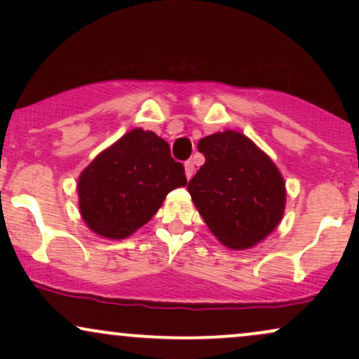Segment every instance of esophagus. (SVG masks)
<instances>
[{
	"label": "esophagus",
	"mask_w": 359,
	"mask_h": 359,
	"mask_svg": "<svg viewBox=\"0 0 359 359\" xmlns=\"http://www.w3.org/2000/svg\"><path fill=\"white\" fill-rule=\"evenodd\" d=\"M184 167H185V175H187V180H191L192 175H194V163H192V160H187V162L184 163Z\"/></svg>",
	"instance_id": "1"
}]
</instances>
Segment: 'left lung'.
<instances>
[{
  "label": "left lung",
  "instance_id": "8db88e82",
  "mask_svg": "<svg viewBox=\"0 0 359 359\" xmlns=\"http://www.w3.org/2000/svg\"><path fill=\"white\" fill-rule=\"evenodd\" d=\"M197 148L205 162L187 191L208 228L231 250L258 245L285 212L287 189L278 167L240 131H217Z\"/></svg>",
  "mask_w": 359,
  "mask_h": 359
}]
</instances>
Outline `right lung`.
<instances>
[{"label":"right lung","instance_id":"add662e5","mask_svg":"<svg viewBox=\"0 0 359 359\" xmlns=\"http://www.w3.org/2000/svg\"><path fill=\"white\" fill-rule=\"evenodd\" d=\"M185 185L184 165L165 140L135 128L81 172V217L93 233L125 240L155 216L168 192Z\"/></svg>","mask_w":359,"mask_h":359}]
</instances>
